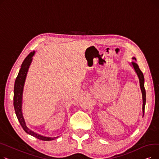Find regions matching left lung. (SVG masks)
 I'll return each mask as SVG.
<instances>
[{"label":"left lung","mask_w":159,"mask_h":159,"mask_svg":"<svg viewBox=\"0 0 159 159\" xmlns=\"http://www.w3.org/2000/svg\"><path fill=\"white\" fill-rule=\"evenodd\" d=\"M133 59L136 60V58L135 57H133ZM132 65L134 68V70L135 72L137 73L139 79V82H140V86L141 89L142 93H143V116L144 114V110H145V104H146V90L144 88V75L143 72L141 71L140 70L138 64L136 62H133Z\"/></svg>","instance_id":"1"}]
</instances>
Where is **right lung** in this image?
<instances>
[{
  "label": "right lung",
  "instance_id": "add662e5",
  "mask_svg": "<svg viewBox=\"0 0 159 159\" xmlns=\"http://www.w3.org/2000/svg\"><path fill=\"white\" fill-rule=\"evenodd\" d=\"M35 54V52H31L25 58L23 61L21 68L19 70V74L17 77L16 78L15 82V86H14V95H13V106L15 108V113L16 115L22 128L23 129L26 131L28 134L36 137L38 139L43 140H52L55 139L58 137H44L43 135H41L38 134V133H35L34 131L30 129L26 125L24 119L22 116V92H23V88L25 82V79L26 77V75L28 71V68L30 66V64L32 61V57Z\"/></svg>",
  "mask_w": 159,
  "mask_h": 159
}]
</instances>
